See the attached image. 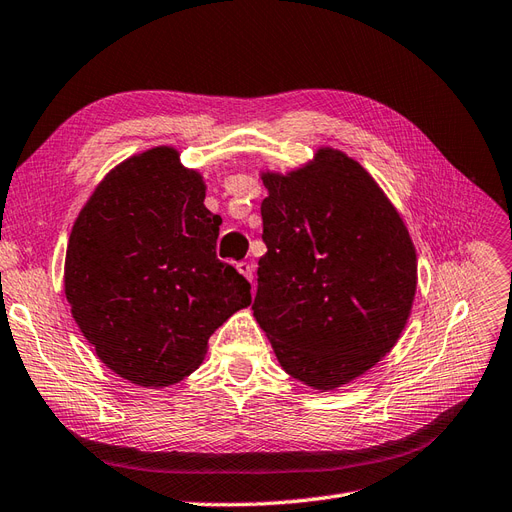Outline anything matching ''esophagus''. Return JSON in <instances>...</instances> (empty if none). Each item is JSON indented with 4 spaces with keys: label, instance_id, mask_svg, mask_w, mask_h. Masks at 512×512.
I'll use <instances>...</instances> for the list:
<instances>
[{
    "label": "esophagus",
    "instance_id": "esophagus-1",
    "mask_svg": "<svg viewBox=\"0 0 512 512\" xmlns=\"http://www.w3.org/2000/svg\"><path fill=\"white\" fill-rule=\"evenodd\" d=\"M237 271L245 277L247 282H252V280H254V265H252V262H247V260L239 262V265H237Z\"/></svg>",
    "mask_w": 512,
    "mask_h": 512
}]
</instances>
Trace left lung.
<instances>
[{"instance_id": "8db88e82", "label": "left lung", "mask_w": 512, "mask_h": 512, "mask_svg": "<svg viewBox=\"0 0 512 512\" xmlns=\"http://www.w3.org/2000/svg\"><path fill=\"white\" fill-rule=\"evenodd\" d=\"M254 318L282 369L324 393L391 352L416 294V250L395 205L344 151L320 147L290 173H260Z\"/></svg>"}]
</instances>
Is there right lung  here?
<instances>
[{"label": "right lung", "instance_id": "obj_1", "mask_svg": "<svg viewBox=\"0 0 512 512\" xmlns=\"http://www.w3.org/2000/svg\"><path fill=\"white\" fill-rule=\"evenodd\" d=\"M175 147L123 160L74 220L64 290L98 359L123 380L162 389L190 376L213 331L252 303L250 284L215 256L220 215Z\"/></svg>", "mask_w": 512, "mask_h": 512}]
</instances>
